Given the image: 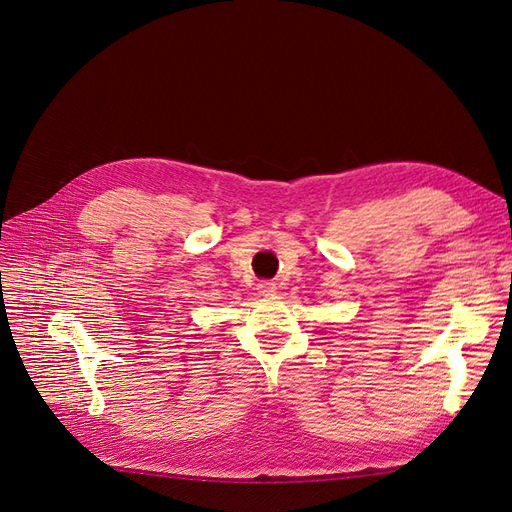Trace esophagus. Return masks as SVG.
I'll return each mask as SVG.
<instances>
[{
    "label": "esophagus",
    "instance_id": "obj_1",
    "mask_svg": "<svg viewBox=\"0 0 512 512\" xmlns=\"http://www.w3.org/2000/svg\"><path fill=\"white\" fill-rule=\"evenodd\" d=\"M258 292L262 294V297H269V294H273V292H275V284H273V282L260 284V286H258Z\"/></svg>",
    "mask_w": 512,
    "mask_h": 512
}]
</instances>
